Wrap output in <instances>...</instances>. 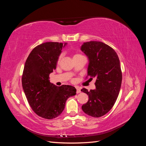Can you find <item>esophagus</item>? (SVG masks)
<instances>
[{
	"label": "esophagus",
	"instance_id": "esophagus-1",
	"mask_svg": "<svg viewBox=\"0 0 146 146\" xmlns=\"http://www.w3.org/2000/svg\"><path fill=\"white\" fill-rule=\"evenodd\" d=\"M81 92V90H80V89L78 88H76V94H79V93Z\"/></svg>",
	"mask_w": 146,
	"mask_h": 146
}]
</instances>
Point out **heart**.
<instances>
[{
  "label": "heart",
  "instance_id": "1",
  "mask_svg": "<svg viewBox=\"0 0 146 146\" xmlns=\"http://www.w3.org/2000/svg\"><path fill=\"white\" fill-rule=\"evenodd\" d=\"M80 56V54H75V56H74V57H75V56ZM61 58V55H60V56H59V58H58V62L60 61Z\"/></svg>",
  "mask_w": 146,
  "mask_h": 146
}]
</instances>
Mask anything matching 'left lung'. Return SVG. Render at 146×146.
Wrapping results in <instances>:
<instances>
[{
  "label": "left lung",
  "mask_w": 146,
  "mask_h": 146,
  "mask_svg": "<svg viewBox=\"0 0 146 146\" xmlns=\"http://www.w3.org/2000/svg\"><path fill=\"white\" fill-rule=\"evenodd\" d=\"M81 50L89 60L88 76L96 78L95 90L82 89L88 95L82 108L90 116L100 117L110 110L119 94L122 80L119 58L113 48L100 41L84 42Z\"/></svg>",
  "instance_id": "8db88e82"
}]
</instances>
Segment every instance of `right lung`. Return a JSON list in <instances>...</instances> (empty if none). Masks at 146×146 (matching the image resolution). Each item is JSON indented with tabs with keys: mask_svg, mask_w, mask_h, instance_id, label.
<instances>
[{
	"mask_svg": "<svg viewBox=\"0 0 146 146\" xmlns=\"http://www.w3.org/2000/svg\"><path fill=\"white\" fill-rule=\"evenodd\" d=\"M63 45L47 42L37 46L31 52L24 65L22 85L33 110L46 119L57 117L63 111L67 99L76 95L71 85L57 86L49 81V74L56 68Z\"/></svg>",
	"mask_w": 146,
	"mask_h": 146,
	"instance_id": "obj_1",
	"label": "right lung"
}]
</instances>
